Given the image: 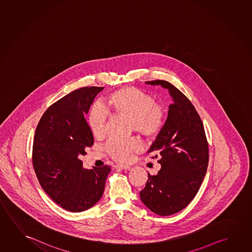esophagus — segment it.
Wrapping results in <instances>:
<instances>
[{
	"mask_svg": "<svg viewBox=\"0 0 252 252\" xmlns=\"http://www.w3.org/2000/svg\"><path fill=\"white\" fill-rule=\"evenodd\" d=\"M115 167L118 169H122V170H130L131 169V167L127 165H116Z\"/></svg>",
	"mask_w": 252,
	"mask_h": 252,
	"instance_id": "esophagus-1",
	"label": "esophagus"
}]
</instances>
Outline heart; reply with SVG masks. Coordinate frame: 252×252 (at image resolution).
<instances>
[{"instance_id": "1", "label": "heart", "mask_w": 252, "mask_h": 252, "mask_svg": "<svg viewBox=\"0 0 252 252\" xmlns=\"http://www.w3.org/2000/svg\"><path fill=\"white\" fill-rule=\"evenodd\" d=\"M99 105L91 109L88 124L93 135L100 138L104 135L106 125V112H112L131 121L136 132L154 140L162 132L166 124L167 114L162 105L155 103L151 94L143 90L126 86L110 93ZM143 149V144L137 138L129 140H112L106 146V151L112 158L120 162H129L134 153Z\"/></svg>"}]
</instances>
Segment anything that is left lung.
<instances>
[{
  "mask_svg": "<svg viewBox=\"0 0 252 252\" xmlns=\"http://www.w3.org/2000/svg\"><path fill=\"white\" fill-rule=\"evenodd\" d=\"M147 85L168 90L174 103L162 132L147 154L159 158L161 165L156 175L148 173L140 199L159 216L178 213L197 194L209 164V144L203 124L189 99L169 82L153 80Z\"/></svg>",
  "mask_w": 252,
  "mask_h": 252,
  "instance_id": "1",
  "label": "left lung"
}]
</instances>
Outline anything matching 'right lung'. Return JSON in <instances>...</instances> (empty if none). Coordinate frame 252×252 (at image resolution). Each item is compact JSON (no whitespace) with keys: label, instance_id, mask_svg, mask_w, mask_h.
I'll use <instances>...</instances> for the list:
<instances>
[{"label":"right lung","instance_id":"right-lung-1","mask_svg":"<svg viewBox=\"0 0 252 252\" xmlns=\"http://www.w3.org/2000/svg\"><path fill=\"white\" fill-rule=\"evenodd\" d=\"M104 87H83L67 94L47 109L39 121L32 161L43 189L70 212L89 209L100 200L111 167L85 169L79 159L94 142L85 119Z\"/></svg>","mask_w":252,"mask_h":252}]
</instances>
